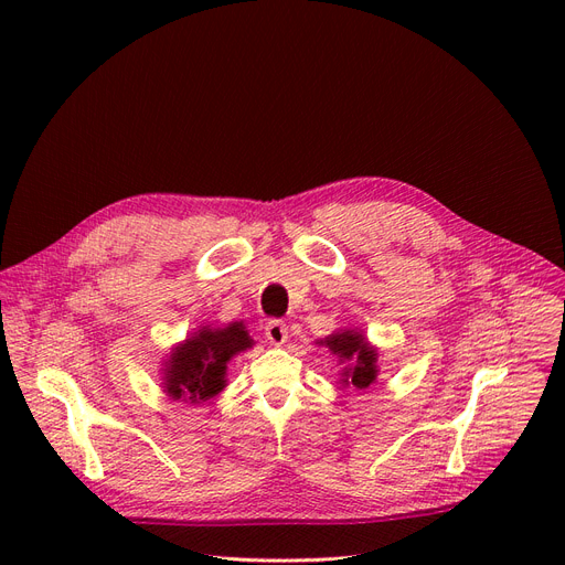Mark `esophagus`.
<instances>
[{
    "label": "esophagus",
    "mask_w": 565,
    "mask_h": 565,
    "mask_svg": "<svg viewBox=\"0 0 565 565\" xmlns=\"http://www.w3.org/2000/svg\"><path fill=\"white\" fill-rule=\"evenodd\" d=\"M266 338H268L270 344L281 347L288 340V327L284 324V321L273 319V321H268V327H266Z\"/></svg>",
    "instance_id": "obj_1"
}]
</instances>
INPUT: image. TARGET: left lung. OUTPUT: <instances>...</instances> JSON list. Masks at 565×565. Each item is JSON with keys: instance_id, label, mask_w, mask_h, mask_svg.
Masks as SVG:
<instances>
[{"instance_id": "8db88e82", "label": "left lung", "mask_w": 565, "mask_h": 565, "mask_svg": "<svg viewBox=\"0 0 565 565\" xmlns=\"http://www.w3.org/2000/svg\"><path fill=\"white\" fill-rule=\"evenodd\" d=\"M331 349L333 355H338L340 364L347 362L342 369V382L353 384L358 388H369L377 377V351L366 342V338L360 331H340L321 340Z\"/></svg>"}]
</instances>
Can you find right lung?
<instances>
[{
	"label": "right lung",
	"mask_w": 565,
	"mask_h": 565,
	"mask_svg": "<svg viewBox=\"0 0 565 565\" xmlns=\"http://www.w3.org/2000/svg\"><path fill=\"white\" fill-rule=\"evenodd\" d=\"M253 344L244 321H232L223 329L203 327L170 353L163 391L174 399H190L192 405L218 395L225 388L227 362Z\"/></svg>",
	"instance_id": "add662e5"
}]
</instances>
